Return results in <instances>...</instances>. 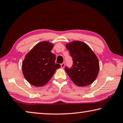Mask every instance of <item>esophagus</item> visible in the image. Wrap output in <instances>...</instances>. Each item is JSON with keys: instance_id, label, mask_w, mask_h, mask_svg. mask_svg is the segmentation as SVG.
Returning <instances> with one entry per match:
<instances>
[{"instance_id": "obj_1", "label": "esophagus", "mask_w": 123, "mask_h": 123, "mask_svg": "<svg viewBox=\"0 0 123 123\" xmlns=\"http://www.w3.org/2000/svg\"><path fill=\"white\" fill-rule=\"evenodd\" d=\"M65 63H63L62 64H61V65H60V66H61V68H64V66H65Z\"/></svg>"}]
</instances>
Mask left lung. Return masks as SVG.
I'll list each match as a JSON object with an SVG mask.
<instances>
[{
	"instance_id": "obj_1",
	"label": "left lung",
	"mask_w": 123,
	"mask_h": 123,
	"mask_svg": "<svg viewBox=\"0 0 123 123\" xmlns=\"http://www.w3.org/2000/svg\"><path fill=\"white\" fill-rule=\"evenodd\" d=\"M73 60L70 69L65 71L72 82L79 86H88L94 82L99 71V62L95 54L82 41H73L66 44Z\"/></svg>"
}]
</instances>
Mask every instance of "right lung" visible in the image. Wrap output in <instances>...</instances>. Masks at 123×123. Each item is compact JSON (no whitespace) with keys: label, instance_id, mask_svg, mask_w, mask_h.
<instances>
[{"label":"right lung","instance_id":"1","mask_svg":"<svg viewBox=\"0 0 123 123\" xmlns=\"http://www.w3.org/2000/svg\"><path fill=\"white\" fill-rule=\"evenodd\" d=\"M54 45L43 41L37 44L25 56L22 69L24 77L35 86H42L51 80L60 65L55 63V55L51 52Z\"/></svg>","mask_w":123,"mask_h":123}]
</instances>
